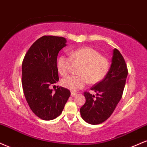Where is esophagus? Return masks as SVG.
<instances>
[{"mask_svg":"<svg viewBox=\"0 0 147 147\" xmlns=\"http://www.w3.org/2000/svg\"><path fill=\"white\" fill-rule=\"evenodd\" d=\"M76 95H77L76 92H74V91H71V96L72 97H74V96H76Z\"/></svg>","mask_w":147,"mask_h":147,"instance_id":"34e87169","label":"esophagus"}]
</instances>
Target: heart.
<instances>
[{"instance_id": "obj_1", "label": "heart", "mask_w": 147, "mask_h": 147, "mask_svg": "<svg viewBox=\"0 0 147 147\" xmlns=\"http://www.w3.org/2000/svg\"><path fill=\"white\" fill-rule=\"evenodd\" d=\"M73 62L80 64L78 76H71L64 78L62 85L71 91L82 89L89 82L96 84L105 77L109 69V62L100 56L97 50L91 47H81L70 52V56L62 55L57 60V67L62 76L69 73Z\"/></svg>"}]
</instances>
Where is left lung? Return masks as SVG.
Listing matches in <instances>:
<instances>
[{
  "label": "left lung",
  "instance_id": "left-lung-1",
  "mask_svg": "<svg viewBox=\"0 0 147 147\" xmlns=\"http://www.w3.org/2000/svg\"><path fill=\"white\" fill-rule=\"evenodd\" d=\"M128 70L123 56L117 49L113 51L110 69L102 80L96 83L91 90L94 95L85 91L86 102L80 108L82 118L91 125H98L111 116L121 99Z\"/></svg>",
  "mask_w": 147,
  "mask_h": 147
}]
</instances>
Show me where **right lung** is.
Listing matches in <instances>:
<instances>
[{"label": "right lung", "mask_w": 147, "mask_h": 147, "mask_svg": "<svg viewBox=\"0 0 147 147\" xmlns=\"http://www.w3.org/2000/svg\"><path fill=\"white\" fill-rule=\"evenodd\" d=\"M66 42L63 37L43 36L30 47L22 61L24 95L32 111L42 120L59 116L71 95L66 88L58 87L53 92L49 87L59 80L57 56Z\"/></svg>", "instance_id": "obj_1"}]
</instances>
